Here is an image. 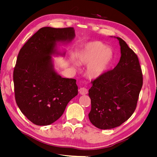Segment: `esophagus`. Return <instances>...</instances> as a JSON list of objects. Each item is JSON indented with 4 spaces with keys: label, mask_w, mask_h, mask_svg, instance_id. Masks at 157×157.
I'll return each mask as SVG.
<instances>
[{
    "label": "esophagus",
    "mask_w": 157,
    "mask_h": 157,
    "mask_svg": "<svg viewBox=\"0 0 157 157\" xmlns=\"http://www.w3.org/2000/svg\"><path fill=\"white\" fill-rule=\"evenodd\" d=\"M79 93H80V94H82V95H85V94H88V89L86 88L83 87V88H79Z\"/></svg>",
    "instance_id": "1"
}]
</instances>
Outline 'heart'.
<instances>
[{
	"label": "heart",
	"mask_w": 157,
	"mask_h": 157,
	"mask_svg": "<svg viewBox=\"0 0 157 157\" xmlns=\"http://www.w3.org/2000/svg\"><path fill=\"white\" fill-rule=\"evenodd\" d=\"M113 50L100 41L89 42L84 45L79 52L78 63L88 65L86 73L90 79L101 77L108 69L113 59Z\"/></svg>",
	"instance_id": "heart-1"
}]
</instances>
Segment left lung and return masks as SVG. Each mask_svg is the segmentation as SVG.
Here are the masks:
<instances>
[{
    "mask_svg": "<svg viewBox=\"0 0 157 157\" xmlns=\"http://www.w3.org/2000/svg\"><path fill=\"white\" fill-rule=\"evenodd\" d=\"M121 58L113 70L91 82L90 122L101 129L115 128L126 121L135 111L143 78L138 56L121 38Z\"/></svg>",
    "mask_w": 157,
    "mask_h": 157,
    "instance_id": "1",
    "label": "left lung"
}]
</instances>
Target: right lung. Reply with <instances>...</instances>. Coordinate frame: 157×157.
Here are the masks:
<instances>
[{
	"instance_id": "right-lung-1",
	"label": "right lung",
	"mask_w": 157,
	"mask_h": 157,
	"mask_svg": "<svg viewBox=\"0 0 157 157\" xmlns=\"http://www.w3.org/2000/svg\"><path fill=\"white\" fill-rule=\"evenodd\" d=\"M75 36L73 28H42L19 52L13 71L15 101L23 114L36 125L56 121L78 95L75 79L57 74L52 59V55L60 54L56 42L69 43Z\"/></svg>"
}]
</instances>
